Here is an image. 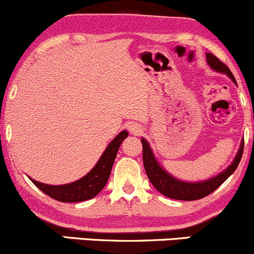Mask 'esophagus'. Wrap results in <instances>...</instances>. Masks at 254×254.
I'll return each mask as SVG.
<instances>
[{"label":"esophagus","instance_id":"obj_1","mask_svg":"<svg viewBox=\"0 0 254 254\" xmlns=\"http://www.w3.org/2000/svg\"><path fill=\"white\" fill-rule=\"evenodd\" d=\"M127 129L130 130V132L132 133V135H139V133L142 132V127L136 123H130L129 127H127Z\"/></svg>","mask_w":254,"mask_h":254}]
</instances>
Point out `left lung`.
Instances as JSON below:
<instances>
[{
    "label": "left lung",
    "instance_id": "1",
    "mask_svg": "<svg viewBox=\"0 0 254 254\" xmlns=\"http://www.w3.org/2000/svg\"><path fill=\"white\" fill-rule=\"evenodd\" d=\"M206 55V62L212 70L221 72V74H226L234 83H237L234 76H233L232 71L229 70L228 66L226 64L221 62L216 56L208 52ZM142 145H143V165L145 168V173L149 178L150 183L153 184L154 188L156 189L160 193L164 196L172 198V199L178 200H196L200 198L208 196L211 192H214L220 185L226 182L228 178L234 173L240 162L241 156L244 153V139L241 141L240 148H239L237 155L234 160L226 170L218 173L217 176L210 178L208 180H203V182H184V180L177 179L172 174L168 173L167 171L159 164V161L154 156L153 150H151L149 143L147 139L142 137Z\"/></svg>",
    "mask_w": 254,
    "mask_h": 254
}]
</instances>
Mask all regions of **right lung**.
Listing matches in <instances>:
<instances>
[{"label":"right lung","instance_id":"1","mask_svg":"<svg viewBox=\"0 0 254 254\" xmlns=\"http://www.w3.org/2000/svg\"><path fill=\"white\" fill-rule=\"evenodd\" d=\"M127 135L129 133L127 130L121 131L107 145L97 165L86 176L76 180V182L64 184V185H49V184L39 183L30 178L31 182L44 193L54 198V199L60 200V202L75 203L90 199V198L97 196L106 185L119 147Z\"/></svg>","mask_w":254,"mask_h":254}]
</instances>
